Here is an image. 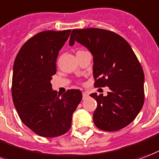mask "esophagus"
Returning <instances> with one entry per match:
<instances>
[{
    "mask_svg": "<svg viewBox=\"0 0 159 159\" xmlns=\"http://www.w3.org/2000/svg\"><path fill=\"white\" fill-rule=\"evenodd\" d=\"M89 97V93H86V92H83V99H85Z\"/></svg>",
    "mask_w": 159,
    "mask_h": 159,
    "instance_id": "obj_1",
    "label": "esophagus"
}]
</instances>
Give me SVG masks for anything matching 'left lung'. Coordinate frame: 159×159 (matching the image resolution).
Listing matches in <instances>:
<instances>
[{"mask_svg":"<svg viewBox=\"0 0 159 159\" xmlns=\"http://www.w3.org/2000/svg\"><path fill=\"white\" fill-rule=\"evenodd\" d=\"M86 47L93 56L95 87H109L107 96L90 94L97 101L93 122L100 130H120L132 122L144 103V73L127 41L104 29H73L69 44Z\"/></svg>","mask_w":159,"mask_h":159,"instance_id":"obj_1","label":"left lung"}]
</instances>
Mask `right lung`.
Returning a JSON list of instances; mask_svg holds the SVG:
<instances>
[{
	"instance_id": "right-lung-1",
	"label": "right lung",
	"mask_w": 159,
	"mask_h": 159,
	"mask_svg": "<svg viewBox=\"0 0 159 159\" xmlns=\"http://www.w3.org/2000/svg\"><path fill=\"white\" fill-rule=\"evenodd\" d=\"M71 30L44 31L27 41L13 65L11 94L23 124L39 136L56 137L70 130L74 111L82 100L80 90L57 94L50 81L56 59Z\"/></svg>"
}]
</instances>
